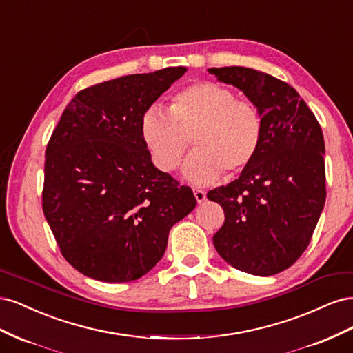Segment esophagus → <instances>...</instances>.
Here are the masks:
<instances>
[{
  "mask_svg": "<svg viewBox=\"0 0 353 353\" xmlns=\"http://www.w3.org/2000/svg\"><path fill=\"white\" fill-rule=\"evenodd\" d=\"M194 197H196L197 203H203L206 200V193L200 188H194Z\"/></svg>",
  "mask_w": 353,
  "mask_h": 353,
  "instance_id": "obj_1",
  "label": "esophagus"
}]
</instances>
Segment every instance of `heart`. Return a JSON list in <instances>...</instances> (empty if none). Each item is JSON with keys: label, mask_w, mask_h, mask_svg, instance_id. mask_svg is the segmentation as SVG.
<instances>
[{"label": "heart", "mask_w": 353, "mask_h": 353, "mask_svg": "<svg viewBox=\"0 0 353 353\" xmlns=\"http://www.w3.org/2000/svg\"><path fill=\"white\" fill-rule=\"evenodd\" d=\"M141 140L154 166L174 172L190 144L184 176L208 184L222 172L234 176L258 156L265 132L261 109L250 100L237 99L232 90L216 82L200 81L170 97L169 113L148 108L140 122Z\"/></svg>", "instance_id": "b5f03b06"}]
</instances>
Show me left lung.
<instances>
[{
    "label": "left lung",
    "mask_w": 353,
    "mask_h": 353,
    "mask_svg": "<svg viewBox=\"0 0 353 353\" xmlns=\"http://www.w3.org/2000/svg\"><path fill=\"white\" fill-rule=\"evenodd\" d=\"M209 72L241 90L265 121L262 147L250 166L208 193L225 213L213 244L239 271L279 274L306 250L324 209L321 126L297 91L268 73L241 66Z\"/></svg>",
    "instance_id": "left-lung-1"
}]
</instances>
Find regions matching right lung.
I'll list each match as a JSON object with an SVG mask.
<instances>
[{
  "label": "right lung",
  "mask_w": 353,
  "mask_h": 353,
  "mask_svg": "<svg viewBox=\"0 0 353 353\" xmlns=\"http://www.w3.org/2000/svg\"><path fill=\"white\" fill-rule=\"evenodd\" d=\"M185 68L128 74L74 95L52 131L42 210L74 270L104 283L140 279L162 259L174 223L197 205L152 163L143 113Z\"/></svg>",
  "instance_id": "add662e5"
}]
</instances>
